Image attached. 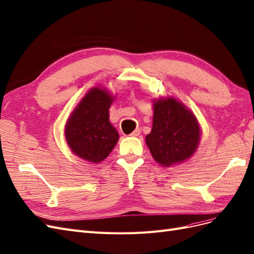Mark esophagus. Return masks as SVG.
I'll use <instances>...</instances> for the list:
<instances>
[{
	"label": "esophagus",
	"mask_w": 254,
	"mask_h": 254,
	"mask_svg": "<svg viewBox=\"0 0 254 254\" xmlns=\"http://www.w3.org/2000/svg\"><path fill=\"white\" fill-rule=\"evenodd\" d=\"M139 133H141V130H139V129H135V130L133 131V132L131 133L130 135H131V136H138Z\"/></svg>",
	"instance_id": "34e87169"
}]
</instances>
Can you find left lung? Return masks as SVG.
Returning <instances> with one entry per match:
<instances>
[{"instance_id": "left-lung-1", "label": "left lung", "mask_w": 254, "mask_h": 254, "mask_svg": "<svg viewBox=\"0 0 254 254\" xmlns=\"http://www.w3.org/2000/svg\"><path fill=\"white\" fill-rule=\"evenodd\" d=\"M200 128L196 118L173 98L153 101V123L146 144L153 159L164 167L188 160L196 150Z\"/></svg>"}]
</instances>
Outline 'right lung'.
<instances>
[{"mask_svg": "<svg viewBox=\"0 0 254 254\" xmlns=\"http://www.w3.org/2000/svg\"><path fill=\"white\" fill-rule=\"evenodd\" d=\"M115 98L94 87L86 93L69 117L65 137L71 151L88 162L106 159L119 141L117 129L109 122V108Z\"/></svg>", "mask_w": 254, "mask_h": 254, "instance_id": "obj_1", "label": "right lung"}]
</instances>
